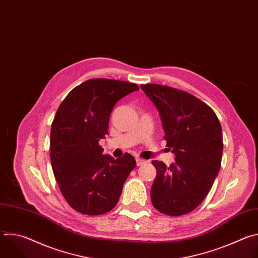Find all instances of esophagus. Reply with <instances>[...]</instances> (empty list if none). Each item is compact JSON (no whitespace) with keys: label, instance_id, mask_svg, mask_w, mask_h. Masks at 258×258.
Listing matches in <instances>:
<instances>
[{"label":"esophagus","instance_id":"esophagus-1","mask_svg":"<svg viewBox=\"0 0 258 258\" xmlns=\"http://www.w3.org/2000/svg\"><path fill=\"white\" fill-rule=\"evenodd\" d=\"M136 162H137V165H138V166H141V165H143V164L146 163V160L141 159V158H137V159H136Z\"/></svg>","mask_w":258,"mask_h":258}]
</instances>
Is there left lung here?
<instances>
[{"instance_id":"obj_1","label":"left lung","mask_w":258,"mask_h":258,"mask_svg":"<svg viewBox=\"0 0 258 258\" xmlns=\"http://www.w3.org/2000/svg\"><path fill=\"white\" fill-rule=\"evenodd\" d=\"M157 107L166 147L175 162L153 160L156 177L151 187L153 206L166 215L193 211L209 193L223 156L222 125L213 110L181 90L157 84L141 85Z\"/></svg>"}]
</instances>
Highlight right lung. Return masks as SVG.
Returning a JSON list of instances; mask_svg holds the SVG:
<instances>
[{
    "label": "right lung",
    "mask_w": 258,
    "mask_h": 258,
    "mask_svg": "<svg viewBox=\"0 0 258 258\" xmlns=\"http://www.w3.org/2000/svg\"><path fill=\"white\" fill-rule=\"evenodd\" d=\"M134 91L139 87L133 83L92 79L71 90L57 109L50 135L51 164L63 197L83 214L114 208L136 167L131 154L114 159L103 155L99 145L108 135L115 103Z\"/></svg>",
    "instance_id": "right-lung-1"
}]
</instances>
